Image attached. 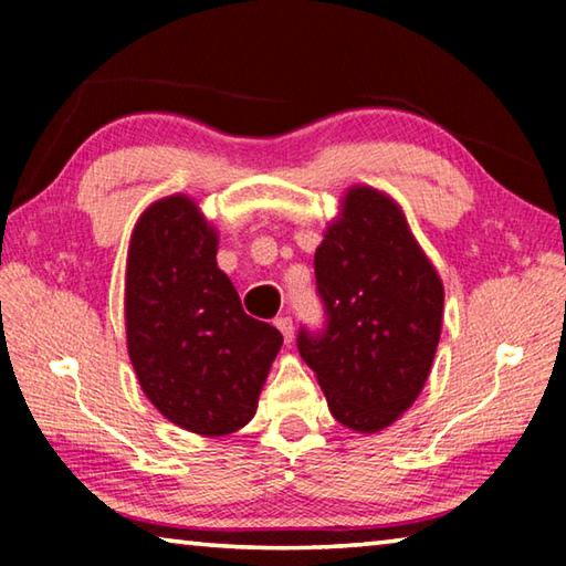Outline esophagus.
<instances>
[{
  "label": "esophagus",
  "instance_id": "obj_1",
  "mask_svg": "<svg viewBox=\"0 0 566 566\" xmlns=\"http://www.w3.org/2000/svg\"><path fill=\"white\" fill-rule=\"evenodd\" d=\"M276 329L282 332V337H284V342H292V337H294V322H292V317H276Z\"/></svg>",
  "mask_w": 566,
  "mask_h": 566
}]
</instances>
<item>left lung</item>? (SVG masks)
Masks as SVG:
<instances>
[{
  "mask_svg": "<svg viewBox=\"0 0 566 566\" xmlns=\"http://www.w3.org/2000/svg\"><path fill=\"white\" fill-rule=\"evenodd\" d=\"M322 329L300 327L296 347L317 375L332 417L379 432L411 407L432 369L444 290L401 209L357 187L314 254Z\"/></svg>",
  "mask_w": 566,
  "mask_h": 566,
  "instance_id": "8db88e82",
  "label": "left lung"
}]
</instances>
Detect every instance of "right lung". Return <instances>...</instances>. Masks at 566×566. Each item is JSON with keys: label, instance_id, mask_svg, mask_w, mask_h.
I'll list each match as a JSON object with an SVG mask.
<instances>
[{"label": "right lung", "instance_id": "obj_1", "mask_svg": "<svg viewBox=\"0 0 566 566\" xmlns=\"http://www.w3.org/2000/svg\"><path fill=\"white\" fill-rule=\"evenodd\" d=\"M127 347L147 399L181 429H242L282 347V334L242 310L217 266V232L189 197L151 205L127 260Z\"/></svg>", "mask_w": 566, "mask_h": 566}]
</instances>
